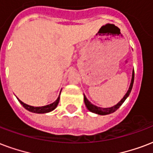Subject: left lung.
<instances>
[{
	"label": "left lung",
	"mask_w": 153,
	"mask_h": 153,
	"mask_svg": "<svg viewBox=\"0 0 153 153\" xmlns=\"http://www.w3.org/2000/svg\"><path fill=\"white\" fill-rule=\"evenodd\" d=\"M133 82H134V70L133 71H132V76H131V83H130V86H129V88H128V91H127V93L125 94V95L123 96V99L120 101V102L117 103L115 106H113L111 108H100V107H97V106H95V105L92 104L91 102H90L89 100H87V97L84 95V102L85 105H86V107L90 111H91L93 113H96L98 115H108V114H111V113H113L114 111L117 110L120 107L121 105L123 104V102H124L126 100V99L130 95V93L131 91V89H132V86H133Z\"/></svg>",
	"instance_id": "1"
}]
</instances>
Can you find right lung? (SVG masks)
Wrapping results in <instances>:
<instances>
[{
    "instance_id": "add662e5",
    "label": "right lung",
    "mask_w": 153,
    "mask_h": 153,
    "mask_svg": "<svg viewBox=\"0 0 153 153\" xmlns=\"http://www.w3.org/2000/svg\"><path fill=\"white\" fill-rule=\"evenodd\" d=\"M18 101L20 102V103L24 107V108L26 109V110L30 111L31 112L33 113H38V114H40V113H47L50 112L51 111L54 110L56 108H57V106H58V102H59V100H60V95L58 97L57 100L54 101L53 103H51V104L46 105V106H43V107H33V106H30V105L25 104V102H23L22 101L19 100V99H17Z\"/></svg>"
}]
</instances>
